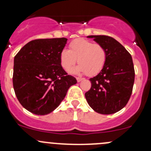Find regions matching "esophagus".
Returning <instances> with one entry per match:
<instances>
[{
	"instance_id": "34e87169",
	"label": "esophagus",
	"mask_w": 151,
	"mask_h": 151,
	"mask_svg": "<svg viewBox=\"0 0 151 151\" xmlns=\"http://www.w3.org/2000/svg\"><path fill=\"white\" fill-rule=\"evenodd\" d=\"M84 80V78H81V77H77V80L78 83H80V82H81L82 80Z\"/></svg>"
}]
</instances>
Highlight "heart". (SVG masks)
<instances>
[{
	"instance_id": "1",
	"label": "heart",
	"mask_w": 151,
	"mask_h": 151,
	"mask_svg": "<svg viewBox=\"0 0 151 151\" xmlns=\"http://www.w3.org/2000/svg\"><path fill=\"white\" fill-rule=\"evenodd\" d=\"M79 65L71 70L74 74L87 73L90 76L98 74L104 67L106 60V52L100 44L80 38L70 43L69 50L63 49L60 53V64L68 71L77 62Z\"/></svg>"
}]
</instances>
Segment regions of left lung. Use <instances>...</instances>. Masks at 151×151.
<instances>
[{"label": "left lung", "instance_id": "8db88e82", "mask_svg": "<svg viewBox=\"0 0 151 151\" xmlns=\"http://www.w3.org/2000/svg\"><path fill=\"white\" fill-rule=\"evenodd\" d=\"M104 47L106 60L102 69L90 79L91 88L85 96L95 112L103 115L115 113L129 101L134 83V68L131 55L113 38L88 36Z\"/></svg>", "mask_w": 151, "mask_h": 151}]
</instances>
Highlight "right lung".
I'll use <instances>...</instances> for the list:
<instances>
[{
  "instance_id": "1",
  "label": "right lung",
  "mask_w": 151,
  "mask_h": 151,
  "mask_svg": "<svg viewBox=\"0 0 151 151\" xmlns=\"http://www.w3.org/2000/svg\"><path fill=\"white\" fill-rule=\"evenodd\" d=\"M66 38L36 39L28 42L14 59L13 86L22 106L45 115L54 111L77 80L60 64V53Z\"/></svg>"
}]
</instances>
